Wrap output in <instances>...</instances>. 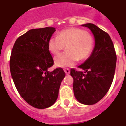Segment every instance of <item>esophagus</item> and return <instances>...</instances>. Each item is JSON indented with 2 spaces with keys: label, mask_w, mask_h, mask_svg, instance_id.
<instances>
[{
  "label": "esophagus",
  "mask_w": 126,
  "mask_h": 126,
  "mask_svg": "<svg viewBox=\"0 0 126 126\" xmlns=\"http://www.w3.org/2000/svg\"><path fill=\"white\" fill-rule=\"evenodd\" d=\"M64 73H66V75H68V74H70V70L68 68H66L64 69Z\"/></svg>",
  "instance_id": "esophagus-1"
}]
</instances>
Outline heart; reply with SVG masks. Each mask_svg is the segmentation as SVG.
I'll return each mask as SVG.
<instances>
[{
  "instance_id": "heart-1",
  "label": "heart",
  "mask_w": 126,
  "mask_h": 126,
  "mask_svg": "<svg viewBox=\"0 0 126 126\" xmlns=\"http://www.w3.org/2000/svg\"><path fill=\"white\" fill-rule=\"evenodd\" d=\"M66 46L67 52L56 56V66H73L79 60L87 59L94 47V39L90 33L78 28H70L59 32L57 36L51 37L48 42V49L53 54L58 53Z\"/></svg>"
}]
</instances>
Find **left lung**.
I'll use <instances>...</instances> for the list:
<instances>
[{"label": "left lung", "mask_w": 126, "mask_h": 126, "mask_svg": "<svg viewBox=\"0 0 126 126\" xmlns=\"http://www.w3.org/2000/svg\"><path fill=\"white\" fill-rule=\"evenodd\" d=\"M81 26L92 31L95 45L90 57L78 66L83 72L72 68L70 75L76 99L81 104L92 105L100 101L109 90L115 75L117 56L107 33L91 23Z\"/></svg>", "instance_id": "left-lung-1"}]
</instances>
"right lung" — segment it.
I'll use <instances>...</instances> for the list:
<instances>
[{"label":"right lung","instance_id":"obj_1","mask_svg":"<svg viewBox=\"0 0 126 126\" xmlns=\"http://www.w3.org/2000/svg\"><path fill=\"white\" fill-rule=\"evenodd\" d=\"M55 31L53 27L28 30L16 40L11 51L10 71L16 89L36 109H46L56 102L65 77L61 68L48 71L53 65L48 42Z\"/></svg>","mask_w":126,"mask_h":126}]
</instances>
